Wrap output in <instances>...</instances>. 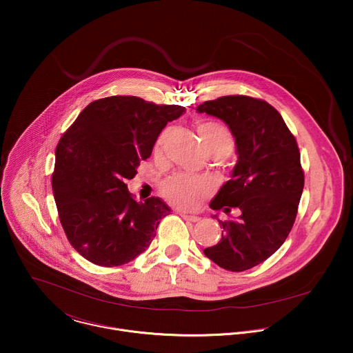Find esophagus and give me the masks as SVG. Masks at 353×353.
I'll use <instances>...</instances> for the list:
<instances>
[{"mask_svg":"<svg viewBox=\"0 0 353 353\" xmlns=\"http://www.w3.org/2000/svg\"><path fill=\"white\" fill-rule=\"evenodd\" d=\"M186 221H192V223H197V221H200L201 220V217H199V216H194V214H188V213H182L181 214Z\"/></svg>","mask_w":353,"mask_h":353,"instance_id":"esophagus-1","label":"esophagus"}]
</instances>
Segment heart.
<instances>
[{
    "label": "heart",
    "mask_w": 353,
    "mask_h": 353,
    "mask_svg": "<svg viewBox=\"0 0 353 353\" xmlns=\"http://www.w3.org/2000/svg\"><path fill=\"white\" fill-rule=\"evenodd\" d=\"M168 130H164L156 140V150H159ZM199 133L206 148L214 156H227L235 147V139L230 129L220 122L206 121L199 125ZM213 189L208 178L192 176L186 174H172L160 183L161 196L181 209H192Z\"/></svg>",
    "instance_id": "obj_1"
}]
</instances>
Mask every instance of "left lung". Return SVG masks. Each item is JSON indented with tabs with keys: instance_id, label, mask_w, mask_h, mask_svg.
Wrapping results in <instances>:
<instances>
[{
	"instance_id": "left-lung-1",
	"label": "left lung",
	"mask_w": 353,
	"mask_h": 353,
	"mask_svg": "<svg viewBox=\"0 0 353 353\" xmlns=\"http://www.w3.org/2000/svg\"><path fill=\"white\" fill-rule=\"evenodd\" d=\"M199 112L223 119L238 151L232 178L210 202L238 219L220 221L221 241L203 252L220 268L243 272L266 261L290 235L304 188L295 136L268 101L246 95L203 101Z\"/></svg>"
}]
</instances>
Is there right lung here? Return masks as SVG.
Masks as SVG:
<instances>
[{"label":"right lung","instance_id":"1","mask_svg":"<svg viewBox=\"0 0 353 353\" xmlns=\"http://www.w3.org/2000/svg\"><path fill=\"white\" fill-rule=\"evenodd\" d=\"M183 112L178 104L108 97L91 101L62 134L51 186L65 235L85 259L119 266L151 245L170 208L157 197L136 201L126 181Z\"/></svg>","mask_w":353,"mask_h":353}]
</instances>
